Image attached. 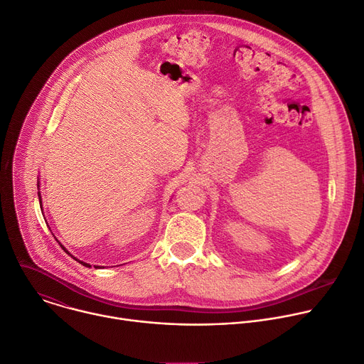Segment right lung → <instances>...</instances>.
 <instances>
[{"mask_svg": "<svg viewBox=\"0 0 364 364\" xmlns=\"http://www.w3.org/2000/svg\"><path fill=\"white\" fill-rule=\"evenodd\" d=\"M38 193H40V192H38ZM38 196H40V195H38ZM40 204H42V203H40ZM60 247H62V249H63V250H65V252H66V253H68V255H70V253H69V252H68V250H66V249H65V247H63V246H62V245H60ZM73 259H75V257H73ZM75 260H76V262H79V260H77V259H75ZM79 263H80V264H84V266H87V267H91V266H90V264H88V263H84V262H79Z\"/></svg>", "mask_w": 364, "mask_h": 364, "instance_id": "add662e5", "label": "right lung"}]
</instances>
